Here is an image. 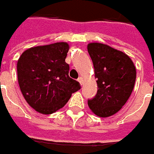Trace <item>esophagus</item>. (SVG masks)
Returning a JSON list of instances; mask_svg holds the SVG:
<instances>
[{
    "label": "esophagus",
    "instance_id": "obj_1",
    "mask_svg": "<svg viewBox=\"0 0 154 154\" xmlns=\"http://www.w3.org/2000/svg\"><path fill=\"white\" fill-rule=\"evenodd\" d=\"M78 81L80 82V84H81V86H82L83 83H84V82H83V78H82V77H79V78H78Z\"/></svg>",
    "mask_w": 154,
    "mask_h": 154
}]
</instances>
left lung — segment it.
I'll return each mask as SVG.
<instances>
[{"label": "left lung", "instance_id": "8db88e82", "mask_svg": "<svg viewBox=\"0 0 154 154\" xmlns=\"http://www.w3.org/2000/svg\"><path fill=\"white\" fill-rule=\"evenodd\" d=\"M88 51L92 59L98 91L88 100L97 116L109 117L126 104L134 87L136 69L126 54L101 43H90Z\"/></svg>", "mask_w": 154, "mask_h": 154}]
</instances>
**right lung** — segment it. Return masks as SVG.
Segmentation results:
<instances>
[{"instance_id":"right-lung-1","label":"right lung","mask_w":154,"mask_h":154,"mask_svg":"<svg viewBox=\"0 0 154 154\" xmlns=\"http://www.w3.org/2000/svg\"><path fill=\"white\" fill-rule=\"evenodd\" d=\"M68 49L66 42L39 46L23 52L18 60L20 91L29 106L41 113L50 114L63 107L81 89L80 83L68 75Z\"/></svg>"}]
</instances>
